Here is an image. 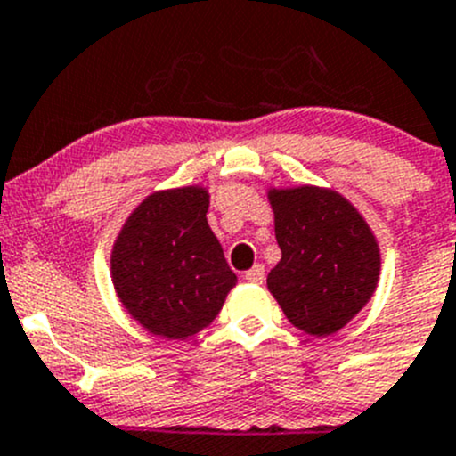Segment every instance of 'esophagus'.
I'll use <instances>...</instances> for the list:
<instances>
[{"label": "esophagus", "mask_w": 456, "mask_h": 456, "mask_svg": "<svg viewBox=\"0 0 456 456\" xmlns=\"http://www.w3.org/2000/svg\"><path fill=\"white\" fill-rule=\"evenodd\" d=\"M243 279H246V281H250V283H264V279H265V268L261 264H256V265H252L250 270H248L246 274H243Z\"/></svg>", "instance_id": "1"}]
</instances>
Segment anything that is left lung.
<instances>
[{
	"mask_svg": "<svg viewBox=\"0 0 456 456\" xmlns=\"http://www.w3.org/2000/svg\"><path fill=\"white\" fill-rule=\"evenodd\" d=\"M281 259L268 290L297 330L328 337L372 299L381 250L370 224L341 192L323 186L268 188Z\"/></svg>",
	"mask_w": 456,
	"mask_h": 456,
	"instance_id": "8db88e82",
	"label": "left lung"
}]
</instances>
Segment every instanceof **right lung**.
<instances>
[{
  "label": "right lung",
  "instance_id": "add662e5",
  "mask_svg": "<svg viewBox=\"0 0 456 456\" xmlns=\"http://www.w3.org/2000/svg\"><path fill=\"white\" fill-rule=\"evenodd\" d=\"M208 206L201 183L155 191L112 243L110 279L121 308L161 339L186 341L208 328L237 286L206 219Z\"/></svg>",
  "mask_w": 456,
  "mask_h": 456
}]
</instances>
